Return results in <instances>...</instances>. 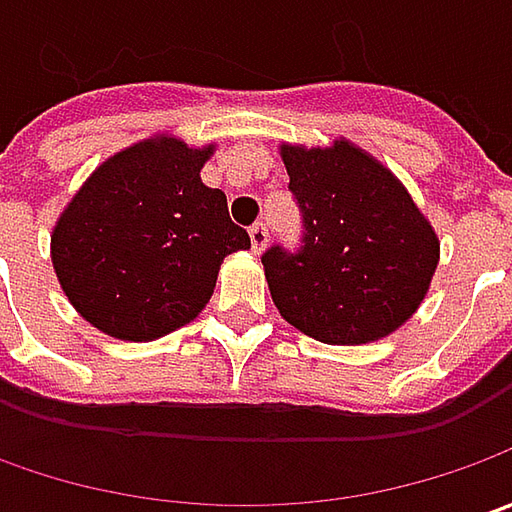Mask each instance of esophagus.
<instances>
[{
	"instance_id": "1",
	"label": "esophagus",
	"mask_w": 512,
	"mask_h": 512,
	"mask_svg": "<svg viewBox=\"0 0 512 512\" xmlns=\"http://www.w3.org/2000/svg\"><path fill=\"white\" fill-rule=\"evenodd\" d=\"M267 245V225L265 222H256V225H250V247L259 253L262 247Z\"/></svg>"
}]
</instances>
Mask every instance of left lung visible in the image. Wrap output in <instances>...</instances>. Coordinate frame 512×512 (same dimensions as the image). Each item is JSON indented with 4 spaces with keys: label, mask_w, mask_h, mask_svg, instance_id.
I'll return each mask as SVG.
<instances>
[{
    "label": "left lung",
    "mask_w": 512,
    "mask_h": 512,
    "mask_svg": "<svg viewBox=\"0 0 512 512\" xmlns=\"http://www.w3.org/2000/svg\"><path fill=\"white\" fill-rule=\"evenodd\" d=\"M302 216L299 247L262 253L285 322L325 344H364L404 325L422 305L439 239L402 182L376 159L333 148H282Z\"/></svg>",
    "instance_id": "obj_1"
}]
</instances>
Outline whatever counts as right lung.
Returning <instances> with one entry per match:
<instances>
[{
    "instance_id": "right-lung-1",
    "label": "right lung",
    "mask_w": 512,
    "mask_h": 512,
    "mask_svg": "<svg viewBox=\"0 0 512 512\" xmlns=\"http://www.w3.org/2000/svg\"><path fill=\"white\" fill-rule=\"evenodd\" d=\"M213 148L148 139L90 176L50 236L59 285L102 333L150 342L207 305L227 253L250 247L222 190L202 185Z\"/></svg>"
}]
</instances>
